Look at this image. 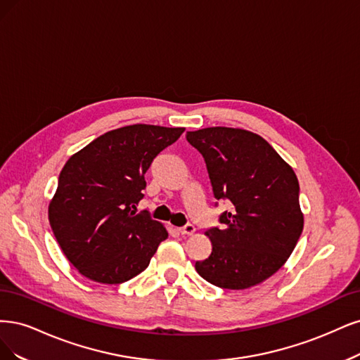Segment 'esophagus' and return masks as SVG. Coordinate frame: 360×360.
I'll list each match as a JSON object with an SVG mask.
<instances>
[{
	"instance_id": "obj_1",
	"label": "esophagus",
	"mask_w": 360,
	"mask_h": 360,
	"mask_svg": "<svg viewBox=\"0 0 360 360\" xmlns=\"http://www.w3.org/2000/svg\"><path fill=\"white\" fill-rule=\"evenodd\" d=\"M194 231H195V227L193 224H187V226H184V227L179 229L181 235H188L190 236V235L194 233Z\"/></svg>"
}]
</instances>
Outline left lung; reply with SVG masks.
Instances as JSON below:
<instances>
[{
  "label": "left lung",
  "instance_id": "left-lung-1",
  "mask_svg": "<svg viewBox=\"0 0 360 360\" xmlns=\"http://www.w3.org/2000/svg\"><path fill=\"white\" fill-rule=\"evenodd\" d=\"M203 155L214 197L229 200L223 229H210L212 252L195 262L207 283L229 290L250 288L268 280L287 262L304 230L296 173L256 133L207 127L187 131Z\"/></svg>",
  "mask_w": 360,
  "mask_h": 360
}]
</instances>
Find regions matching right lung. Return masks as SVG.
<instances>
[{
	"mask_svg": "<svg viewBox=\"0 0 360 360\" xmlns=\"http://www.w3.org/2000/svg\"><path fill=\"white\" fill-rule=\"evenodd\" d=\"M185 129L133 124L101 134L64 165L49 203V223L67 260L101 284L143 272L166 227L136 214L145 173Z\"/></svg>",
	"mask_w": 360,
	"mask_h": 360,
	"instance_id": "right-lung-1",
	"label": "right lung"
}]
</instances>
